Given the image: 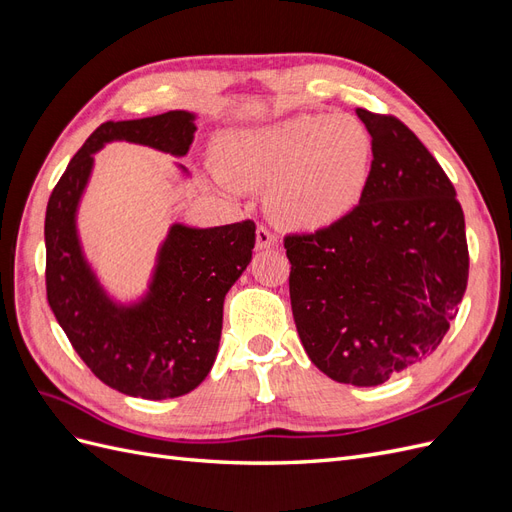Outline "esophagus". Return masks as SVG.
<instances>
[{
    "label": "esophagus",
    "mask_w": 512,
    "mask_h": 512,
    "mask_svg": "<svg viewBox=\"0 0 512 512\" xmlns=\"http://www.w3.org/2000/svg\"><path fill=\"white\" fill-rule=\"evenodd\" d=\"M275 245L273 232L267 226H258L256 228V250H267V247Z\"/></svg>",
    "instance_id": "1"
}]
</instances>
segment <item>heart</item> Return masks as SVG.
Here are the masks:
<instances>
[{"mask_svg":"<svg viewBox=\"0 0 512 512\" xmlns=\"http://www.w3.org/2000/svg\"><path fill=\"white\" fill-rule=\"evenodd\" d=\"M222 188H267L271 218L320 230L359 203L369 175L371 136L350 115L303 113L218 138Z\"/></svg>","mask_w":512,"mask_h":512,"instance_id":"b5f03b06","label":"heart"}]
</instances>
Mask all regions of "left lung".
<instances>
[{
  "mask_svg": "<svg viewBox=\"0 0 512 512\" xmlns=\"http://www.w3.org/2000/svg\"><path fill=\"white\" fill-rule=\"evenodd\" d=\"M356 115L374 153L359 205L284 247L309 359L335 382L378 386L438 348L470 258L461 205L436 158L399 119Z\"/></svg>",
  "mask_w": 512,
  "mask_h": 512,
  "instance_id": "8db88e82",
  "label": "left lung"
}]
</instances>
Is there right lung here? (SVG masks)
<instances>
[{
  "label": "right lung",
  "instance_id": "add662e5",
  "mask_svg": "<svg viewBox=\"0 0 512 512\" xmlns=\"http://www.w3.org/2000/svg\"><path fill=\"white\" fill-rule=\"evenodd\" d=\"M196 115L168 111L132 121H106L70 160L46 205V297L85 365L111 389L143 399L194 391L215 363L224 299L252 260L256 226L245 220L196 228L173 222L158 247L147 290L119 301L85 256L79 207L94 173V156L115 141L183 158ZM183 177L188 168L177 164Z\"/></svg>",
  "mask_w": 512,
  "mask_h": 512
}]
</instances>
